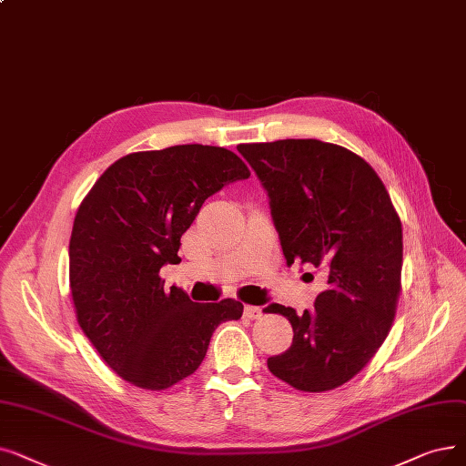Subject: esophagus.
Segmentation results:
<instances>
[{"mask_svg": "<svg viewBox=\"0 0 466 466\" xmlns=\"http://www.w3.org/2000/svg\"><path fill=\"white\" fill-rule=\"evenodd\" d=\"M244 316H246L248 319H260V318H262V309L248 305V307L244 309Z\"/></svg>", "mask_w": 466, "mask_h": 466, "instance_id": "esophagus-1", "label": "esophagus"}]
</instances>
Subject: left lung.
<instances>
[{
    "mask_svg": "<svg viewBox=\"0 0 466 466\" xmlns=\"http://www.w3.org/2000/svg\"><path fill=\"white\" fill-rule=\"evenodd\" d=\"M268 192L288 265L326 274L312 310L270 305L286 316L291 347L268 370L302 392H326L368 366L387 339L401 289V222L366 159L316 138L239 145Z\"/></svg>",
    "mask_w": 466,
    "mask_h": 466,
    "instance_id": "1",
    "label": "left lung"
}]
</instances>
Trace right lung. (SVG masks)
<instances>
[{"label":"right lung","mask_w":466,"mask_h":466,"mask_svg":"<svg viewBox=\"0 0 466 466\" xmlns=\"http://www.w3.org/2000/svg\"><path fill=\"white\" fill-rule=\"evenodd\" d=\"M248 166L220 147L178 145L133 152L100 175L79 206L70 236V291L79 328L124 380L166 390L204 361L218 323L239 319L234 299L192 302L164 288L180 236L204 201Z\"/></svg>","instance_id":"add662e5"}]
</instances>
